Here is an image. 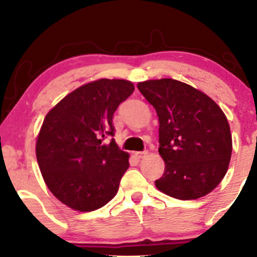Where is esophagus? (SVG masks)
<instances>
[{
	"mask_svg": "<svg viewBox=\"0 0 257 257\" xmlns=\"http://www.w3.org/2000/svg\"><path fill=\"white\" fill-rule=\"evenodd\" d=\"M149 155V151H141V152H135V156H137L138 158H144L146 157V156Z\"/></svg>",
	"mask_w": 257,
	"mask_h": 257,
	"instance_id": "obj_1",
	"label": "esophagus"
}]
</instances>
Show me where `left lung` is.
Here are the masks:
<instances>
[{"label": "left lung", "mask_w": 257, "mask_h": 257, "mask_svg": "<svg viewBox=\"0 0 257 257\" xmlns=\"http://www.w3.org/2000/svg\"><path fill=\"white\" fill-rule=\"evenodd\" d=\"M156 108L158 152L166 162L159 191L181 200L197 199L214 190L228 169L232 155L229 124L213 99L172 78L138 83Z\"/></svg>", "instance_id": "1"}]
</instances>
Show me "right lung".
Listing matches in <instances>:
<instances>
[{"label":"right lung","instance_id":"right-lung-1","mask_svg":"<svg viewBox=\"0 0 257 257\" xmlns=\"http://www.w3.org/2000/svg\"><path fill=\"white\" fill-rule=\"evenodd\" d=\"M134 91L125 79L102 78L77 88L47 113L36 143L44 182L73 210L93 211L116 196L129 168L117 146L114 111Z\"/></svg>","mask_w":257,"mask_h":257}]
</instances>
